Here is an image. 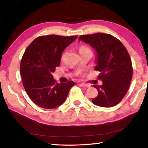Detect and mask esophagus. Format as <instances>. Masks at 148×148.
Masks as SVG:
<instances>
[{"label":"esophagus","mask_w":148,"mask_h":148,"mask_svg":"<svg viewBox=\"0 0 148 148\" xmlns=\"http://www.w3.org/2000/svg\"><path fill=\"white\" fill-rule=\"evenodd\" d=\"M79 85H80V86L83 87H89V85L86 84H81Z\"/></svg>","instance_id":"esophagus-1"}]
</instances>
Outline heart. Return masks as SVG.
<instances>
[{
	"label": "heart",
	"instance_id": "heart-1",
	"mask_svg": "<svg viewBox=\"0 0 148 148\" xmlns=\"http://www.w3.org/2000/svg\"><path fill=\"white\" fill-rule=\"evenodd\" d=\"M88 49V48H87V47H85V46H82L79 48V49Z\"/></svg>",
	"mask_w": 148,
	"mask_h": 148
}]
</instances>
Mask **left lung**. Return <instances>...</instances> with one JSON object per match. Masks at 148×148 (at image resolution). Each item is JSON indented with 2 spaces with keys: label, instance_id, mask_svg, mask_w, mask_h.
Listing matches in <instances>:
<instances>
[{
  "label": "left lung",
  "instance_id": "8db88e82",
  "mask_svg": "<svg viewBox=\"0 0 148 148\" xmlns=\"http://www.w3.org/2000/svg\"><path fill=\"white\" fill-rule=\"evenodd\" d=\"M79 41L89 44L96 51L95 71L101 72L102 84L93 87L99 94L92 99L97 106L110 108L117 105L126 95L132 77L128 51L118 39L105 33L82 35Z\"/></svg>",
  "mask_w": 148,
  "mask_h": 148
}]
</instances>
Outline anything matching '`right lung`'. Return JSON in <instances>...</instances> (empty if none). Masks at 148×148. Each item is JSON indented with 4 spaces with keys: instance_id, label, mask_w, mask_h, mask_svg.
Instances as JSON below:
<instances>
[{
    "instance_id": "add662e5",
    "label": "right lung",
    "mask_w": 148,
    "mask_h": 148,
    "mask_svg": "<svg viewBox=\"0 0 148 148\" xmlns=\"http://www.w3.org/2000/svg\"><path fill=\"white\" fill-rule=\"evenodd\" d=\"M77 36L47 35L36 38L27 47L20 64L23 85L35 104L52 109L66 100L73 81L57 84L52 73L59 66L61 55Z\"/></svg>"
}]
</instances>
